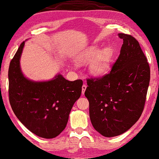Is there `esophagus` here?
Returning <instances> with one entry per match:
<instances>
[{"instance_id": "1", "label": "esophagus", "mask_w": 159, "mask_h": 159, "mask_svg": "<svg viewBox=\"0 0 159 159\" xmlns=\"http://www.w3.org/2000/svg\"><path fill=\"white\" fill-rule=\"evenodd\" d=\"M86 87H87V86L86 84H84L82 86V94H84L85 91H86Z\"/></svg>"}]
</instances>
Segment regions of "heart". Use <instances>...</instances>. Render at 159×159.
I'll list each match as a JSON object with an SVG mask.
<instances>
[{"label": "heart", "mask_w": 159, "mask_h": 159, "mask_svg": "<svg viewBox=\"0 0 159 159\" xmlns=\"http://www.w3.org/2000/svg\"><path fill=\"white\" fill-rule=\"evenodd\" d=\"M81 58L84 61H93L96 59L92 64V71L96 75H103L109 68L111 53L108 51L101 52L99 48L93 47L86 50L82 54Z\"/></svg>", "instance_id": "obj_1"}]
</instances>
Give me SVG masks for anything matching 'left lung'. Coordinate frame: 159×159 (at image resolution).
<instances>
[{
	"label": "left lung",
	"instance_id": "1",
	"mask_svg": "<svg viewBox=\"0 0 159 159\" xmlns=\"http://www.w3.org/2000/svg\"><path fill=\"white\" fill-rule=\"evenodd\" d=\"M124 43L108 73L86 79L85 91L95 129L105 137L124 134L139 119L150 81V66L138 41L118 34Z\"/></svg>",
	"mask_w": 159,
	"mask_h": 159
}]
</instances>
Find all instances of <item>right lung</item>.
<instances>
[{"mask_svg": "<svg viewBox=\"0 0 159 159\" xmlns=\"http://www.w3.org/2000/svg\"><path fill=\"white\" fill-rule=\"evenodd\" d=\"M24 43L9 66V102L16 117L30 131L41 138H55L65 129L70 110L81 94L83 80L70 81L61 74L46 82L25 79L20 68Z\"/></svg>", "mask_w": 159, "mask_h": 159, "instance_id": "obj_1", "label": "right lung"}]
</instances>
